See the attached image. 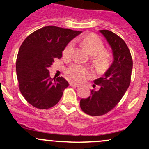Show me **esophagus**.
<instances>
[{
    "instance_id": "1",
    "label": "esophagus",
    "mask_w": 149,
    "mask_h": 149,
    "mask_svg": "<svg viewBox=\"0 0 149 149\" xmlns=\"http://www.w3.org/2000/svg\"><path fill=\"white\" fill-rule=\"evenodd\" d=\"M70 85L72 86H79V85H80V84H78V83H76V82H74V81H70Z\"/></svg>"
}]
</instances>
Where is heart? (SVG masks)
<instances>
[{
	"label": "heart",
	"instance_id": "obj_1",
	"mask_svg": "<svg viewBox=\"0 0 149 149\" xmlns=\"http://www.w3.org/2000/svg\"><path fill=\"white\" fill-rule=\"evenodd\" d=\"M86 48L91 56L93 63L99 68H104L109 63V54L104 50V45L100 37L95 34H89L84 38L77 39ZM74 42H70L63 50L64 56L70 58L73 55ZM67 74L76 81H81L88 75V70L79 65H72L68 68Z\"/></svg>",
	"mask_w": 149,
	"mask_h": 149
}]
</instances>
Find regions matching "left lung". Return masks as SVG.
Masks as SVG:
<instances>
[{"label":"left lung","mask_w":149,"mask_h":149,"mask_svg":"<svg viewBox=\"0 0 149 149\" xmlns=\"http://www.w3.org/2000/svg\"><path fill=\"white\" fill-rule=\"evenodd\" d=\"M100 32L112 48L113 62L102 77L94 81L99 88L92 89L88 98L81 100L83 112L91 116L107 114L118 104L128 88L133 69L131 54L124 40L109 30Z\"/></svg>","instance_id":"obj_1"}]
</instances>
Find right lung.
Segmentation results:
<instances>
[{
  "label": "right lung",
  "mask_w": 149,
  "mask_h": 149,
  "mask_svg": "<svg viewBox=\"0 0 149 149\" xmlns=\"http://www.w3.org/2000/svg\"><path fill=\"white\" fill-rule=\"evenodd\" d=\"M81 31L54 26H45L28 36L19 48L16 70L19 89L25 100L38 109L58 103L68 82L51 79L48 68L62 57L65 46Z\"/></svg>",
  "instance_id": "add662e5"
}]
</instances>
